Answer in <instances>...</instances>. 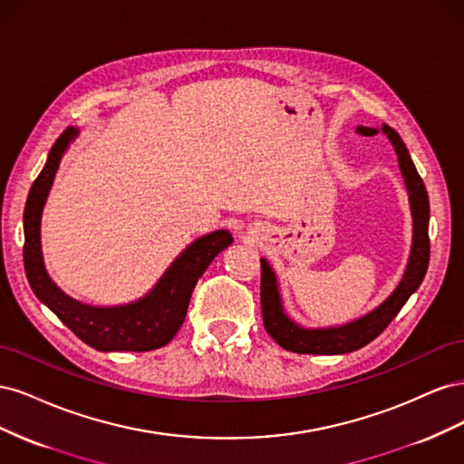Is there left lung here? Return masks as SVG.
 <instances>
[{
    "instance_id": "obj_1",
    "label": "left lung",
    "mask_w": 464,
    "mask_h": 464,
    "mask_svg": "<svg viewBox=\"0 0 464 464\" xmlns=\"http://www.w3.org/2000/svg\"><path fill=\"white\" fill-rule=\"evenodd\" d=\"M382 131L389 137L399 157V166L404 178L406 189H409V201L412 210V249L409 265L402 275L399 286L392 290L391 296L377 305L373 312L366 314L363 317L350 321L341 327H327V329H304L296 325L283 310V302H280L278 283L273 269L265 259H261V312H263V325L269 333L276 344L283 346L290 353L298 354H346L354 353V350L366 346L372 343L375 336L382 334L389 323L397 317L401 307L406 304L412 294L422 285V280L428 271L430 263V236H428V224H430V199L422 178H420L416 166L411 159L406 145L402 143L401 135L382 125ZM356 133L372 137L379 133L375 128H363L358 125Z\"/></svg>"
}]
</instances>
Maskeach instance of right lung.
Returning <instances> with one entry per match:
<instances>
[{
  "label": "right lung",
  "mask_w": 464,
  "mask_h": 464,
  "mask_svg": "<svg viewBox=\"0 0 464 464\" xmlns=\"http://www.w3.org/2000/svg\"><path fill=\"white\" fill-rule=\"evenodd\" d=\"M77 133L79 130L67 128L55 139L48 160L26 198L23 217L24 273L36 298L46 304L82 343L102 353H121V350L149 353L174 339L186 319L191 292L199 276L207 271L210 261L234 242V237L228 230H217L198 237L168 266L157 286L137 302L114 307H94L69 298L52 283L42 261L40 218L60 160Z\"/></svg>",
  "instance_id": "1"
}]
</instances>
